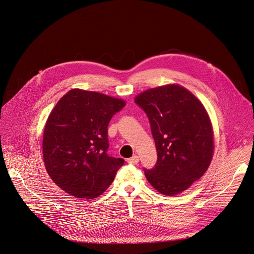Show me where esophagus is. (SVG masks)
Segmentation results:
<instances>
[{"instance_id":"1","label":"esophagus","mask_w":254,"mask_h":254,"mask_svg":"<svg viewBox=\"0 0 254 254\" xmlns=\"http://www.w3.org/2000/svg\"><path fill=\"white\" fill-rule=\"evenodd\" d=\"M127 162L128 164H131V165H136V164L139 162V158H138V156H133V157L127 159Z\"/></svg>"}]
</instances>
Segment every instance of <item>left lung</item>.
<instances>
[{"mask_svg":"<svg viewBox=\"0 0 254 254\" xmlns=\"http://www.w3.org/2000/svg\"><path fill=\"white\" fill-rule=\"evenodd\" d=\"M134 102L150 122L158 161L144 169L149 183L161 194L187 190L208 169L213 156V131L201 102L179 85L147 89Z\"/></svg>","mask_w":254,"mask_h":254,"instance_id":"left-lung-1","label":"left lung"}]
</instances>
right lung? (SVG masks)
<instances>
[{
	"label": "right lung",
	"mask_w": 254,
	"mask_h": 254,
	"mask_svg": "<svg viewBox=\"0 0 254 254\" xmlns=\"http://www.w3.org/2000/svg\"><path fill=\"white\" fill-rule=\"evenodd\" d=\"M125 100L74 88L50 114L43 136L46 169L59 188L82 198L100 196L125 161L107 154L108 125Z\"/></svg>",
	"instance_id": "add662e5"
}]
</instances>
